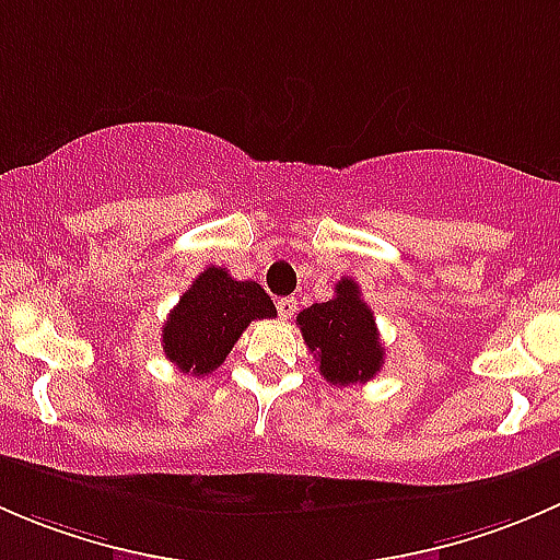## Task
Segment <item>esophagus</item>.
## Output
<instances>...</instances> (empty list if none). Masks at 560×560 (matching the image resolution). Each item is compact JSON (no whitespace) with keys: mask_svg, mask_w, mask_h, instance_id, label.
Listing matches in <instances>:
<instances>
[{"mask_svg":"<svg viewBox=\"0 0 560 560\" xmlns=\"http://www.w3.org/2000/svg\"><path fill=\"white\" fill-rule=\"evenodd\" d=\"M276 308H279L281 319H290V316L295 314L298 301H295V298H279V301H276Z\"/></svg>","mask_w":560,"mask_h":560,"instance_id":"1","label":"esophagus"}]
</instances>
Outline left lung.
<instances>
[{
	"label": "left lung",
	"mask_w": 560,
	"mask_h": 560,
	"mask_svg": "<svg viewBox=\"0 0 560 560\" xmlns=\"http://www.w3.org/2000/svg\"><path fill=\"white\" fill-rule=\"evenodd\" d=\"M303 341L319 360V374L330 385L347 387L369 382L385 363L374 312L360 298V287L343 276L336 295L298 314Z\"/></svg>",
	"instance_id": "8db88e82"
}]
</instances>
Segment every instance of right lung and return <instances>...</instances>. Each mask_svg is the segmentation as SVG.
Segmentation results:
<instances>
[{
	"instance_id": "1",
	"label": "right lung",
	"mask_w": 560,
	"mask_h": 560,
	"mask_svg": "<svg viewBox=\"0 0 560 560\" xmlns=\"http://www.w3.org/2000/svg\"><path fill=\"white\" fill-rule=\"evenodd\" d=\"M276 316L273 301L257 281H235L224 268H206L180 295L162 325V349L184 374L217 371L248 322Z\"/></svg>"
}]
</instances>
